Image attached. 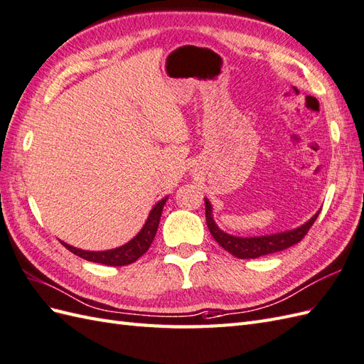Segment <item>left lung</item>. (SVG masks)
<instances>
[{"instance_id": "left-lung-1", "label": "left lung", "mask_w": 364, "mask_h": 364, "mask_svg": "<svg viewBox=\"0 0 364 364\" xmlns=\"http://www.w3.org/2000/svg\"><path fill=\"white\" fill-rule=\"evenodd\" d=\"M204 203H206V223L212 237L215 238V241L223 249L228 250L229 254L237 258H258L263 255L279 252V250H284L296 243H300L320 213V210L316 212L314 217H311L301 226L291 230L278 232V234L259 237H235L218 228L215 220H213L210 201L208 198H204Z\"/></svg>"}]
</instances>
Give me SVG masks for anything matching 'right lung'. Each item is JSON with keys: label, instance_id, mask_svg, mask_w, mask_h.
Segmentation results:
<instances>
[{"label": "right lung", "instance_id": "obj_1", "mask_svg": "<svg viewBox=\"0 0 364 364\" xmlns=\"http://www.w3.org/2000/svg\"><path fill=\"white\" fill-rule=\"evenodd\" d=\"M166 201H167V197H164L163 200H160L155 204L152 210L149 212V217L141 230H139L132 240L127 241V243L123 246L109 249V250H82L64 243V241H61V245L66 249H69L72 254L85 258L92 263H100L106 266H126V264L134 263L143 254L147 252L149 247H151L156 234L158 225H160L161 212Z\"/></svg>", "mask_w": 364, "mask_h": 364}]
</instances>
